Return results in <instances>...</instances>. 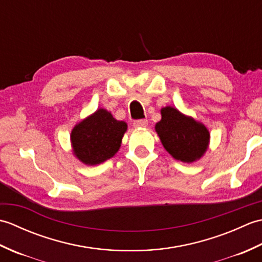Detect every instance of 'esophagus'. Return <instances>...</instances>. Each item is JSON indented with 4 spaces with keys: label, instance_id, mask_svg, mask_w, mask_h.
Here are the masks:
<instances>
[{
    "label": "esophagus",
    "instance_id": "34e87169",
    "mask_svg": "<svg viewBox=\"0 0 262 262\" xmlns=\"http://www.w3.org/2000/svg\"><path fill=\"white\" fill-rule=\"evenodd\" d=\"M133 125H134V127H136V128H138V127H146V126L148 125V121H147L146 119L137 120V121H135Z\"/></svg>",
    "mask_w": 262,
    "mask_h": 262
}]
</instances>
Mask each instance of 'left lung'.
<instances>
[{
    "instance_id": "8db88e82",
    "label": "left lung",
    "mask_w": 262,
    "mask_h": 262,
    "mask_svg": "<svg viewBox=\"0 0 262 262\" xmlns=\"http://www.w3.org/2000/svg\"><path fill=\"white\" fill-rule=\"evenodd\" d=\"M155 132L165 151L183 163L196 162L208 149V128L171 105L161 109V120L155 124Z\"/></svg>"
}]
</instances>
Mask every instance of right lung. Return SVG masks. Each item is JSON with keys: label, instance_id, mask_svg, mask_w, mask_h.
I'll return each mask as SVG.
<instances>
[{"label": "right lung", "instance_id": "add662e5", "mask_svg": "<svg viewBox=\"0 0 262 262\" xmlns=\"http://www.w3.org/2000/svg\"><path fill=\"white\" fill-rule=\"evenodd\" d=\"M127 124L99 108L73 127L71 145L74 157L85 165H98L119 151Z\"/></svg>", "mask_w": 262, "mask_h": 262}]
</instances>
